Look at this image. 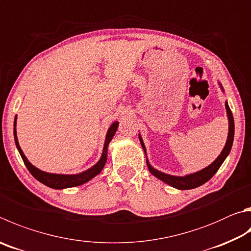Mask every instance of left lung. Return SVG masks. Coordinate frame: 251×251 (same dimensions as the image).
Wrapping results in <instances>:
<instances>
[{"mask_svg": "<svg viewBox=\"0 0 251 251\" xmlns=\"http://www.w3.org/2000/svg\"><path fill=\"white\" fill-rule=\"evenodd\" d=\"M225 106H226L227 116H228V122H229L228 137H227L226 145H225L224 149H223V151L221 152L220 156L217 157L216 160L212 163V165H209L208 167H206L205 169H203L201 171L192 173V175H189L185 176H173L166 175V173L153 169V168L149 165V162L147 160V166H148V169H149L150 173H151V175L156 177H158V179H160L161 181L166 182L167 184H169V185L173 186V188L179 189V190H191V189L198 188V186L204 184L205 182H207L209 179H211V177L217 172V170L220 169V167L222 166V163L224 162L226 157L228 156V153L230 152L231 146H233V141H234L235 125H234L233 113H231L227 102L225 103ZM139 140H140L141 146H143L144 151L146 153V148H145L143 139H141L140 136H139Z\"/></svg>", "mask_w": 251, "mask_h": 251, "instance_id": "left-lung-1", "label": "left lung"}]
</instances>
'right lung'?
I'll return each mask as SVG.
<instances>
[{"label":"right lung","mask_w":251,"mask_h":251,"mask_svg":"<svg viewBox=\"0 0 251 251\" xmlns=\"http://www.w3.org/2000/svg\"><path fill=\"white\" fill-rule=\"evenodd\" d=\"M15 127H16V116H15V120H14V139H15V144H16V147L18 149V151H20V154H21V157L23 159V161H24L26 168L31 173V176H33L35 179H37L39 182H42L43 184L49 186V188L66 189V188H74V186H78V185L83 184V183H85V182H88L89 180L92 179V177H94L95 176H98L99 173L102 171V169L104 168V166H105V162H106L107 146H108V144H110V141L112 140L113 136L115 135V133H116V129L118 127V123L117 122L113 123V124L110 127V129H108L107 134H106L105 144H104L102 157H101V159H100V161L97 163V165L93 166L89 170H86V171L82 172V173H79V175H70V176L47 173V172H44L42 170L37 169V168L31 165V163L28 160H27V158L25 157L24 152L22 151L20 145H18Z\"/></svg>","instance_id":"add662e5"}]
</instances>
